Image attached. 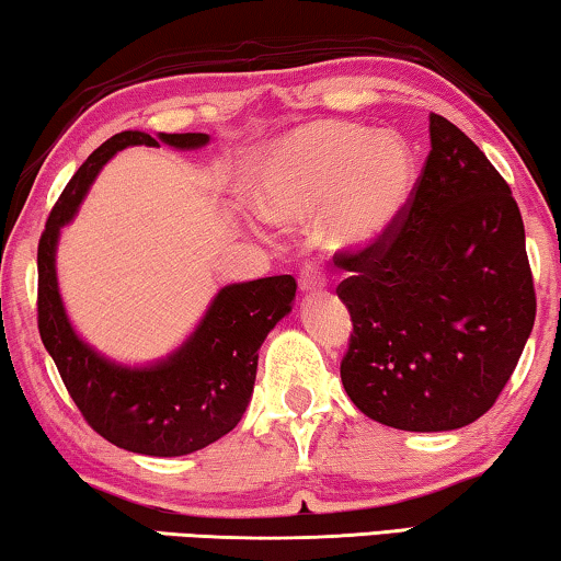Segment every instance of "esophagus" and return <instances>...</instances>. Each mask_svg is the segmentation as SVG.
Returning a JSON list of instances; mask_svg holds the SVG:
<instances>
[{"mask_svg": "<svg viewBox=\"0 0 561 561\" xmlns=\"http://www.w3.org/2000/svg\"><path fill=\"white\" fill-rule=\"evenodd\" d=\"M298 286L304 294H319V290L327 286V275H323V271L316 263H308L304 265V271H300Z\"/></svg>", "mask_w": 561, "mask_h": 561, "instance_id": "34e87169", "label": "esophagus"}]
</instances>
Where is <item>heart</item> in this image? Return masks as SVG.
<instances>
[{
	"instance_id": "heart-1",
	"label": "heart",
	"mask_w": 561,
	"mask_h": 561,
	"mask_svg": "<svg viewBox=\"0 0 561 561\" xmlns=\"http://www.w3.org/2000/svg\"><path fill=\"white\" fill-rule=\"evenodd\" d=\"M415 186V157L394 134L313 121L245 164L253 205L275 222L311 220L336 250H367L392 232Z\"/></svg>"
}]
</instances>
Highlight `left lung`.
<instances>
[{"label": "left lung", "mask_w": 561, "mask_h": 561, "mask_svg": "<svg viewBox=\"0 0 561 561\" xmlns=\"http://www.w3.org/2000/svg\"><path fill=\"white\" fill-rule=\"evenodd\" d=\"M425 167L392 232L359 253L336 294L352 313L341 381L364 415L410 433L485 415L534 329L524 220L485 153L430 113Z\"/></svg>", "instance_id": "8db88e82"}]
</instances>
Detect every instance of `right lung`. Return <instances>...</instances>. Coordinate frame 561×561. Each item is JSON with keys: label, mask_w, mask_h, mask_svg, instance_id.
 I'll return each instance as SVG.
<instances>
[{"label": "right lung", "mask_w": 561, "mask_h": 561, "mask_svg": "<svg viewBox=\"0 0 561 561\" xmlns=\"http://www.w3.org/2000/svg\"><path fill=\"white\" fill-rule=\"evenodd\" d=\"M159 144L192 151L207 146L209 136L157 134L153 139L144 131H121L101 144L62 190L37 248V327L72 402L95 433L124 450L174 458L207 448L238 425L253 397L257 348L294 308L296 278L271 275L220 288L190 339L144 367L113 362L80 339L58 286L60 230L76 217L105 161L128 146Z\"/></svg>", "instance_id": "add662e5"}]
</instances>
